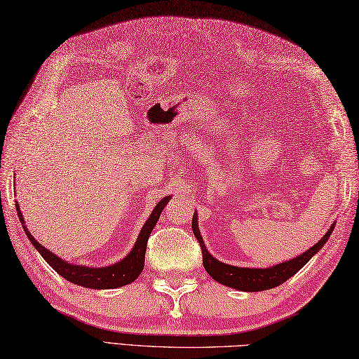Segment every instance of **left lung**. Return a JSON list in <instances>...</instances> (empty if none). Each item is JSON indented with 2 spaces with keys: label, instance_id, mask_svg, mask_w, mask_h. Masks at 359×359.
<instances>
[{
  "label": "left lung",
  "instance_id": "1",
  "mask_svg": "<svg viewBox=\"0 0 359 359\" xmlns=\"http://www.w3.org/2000/svg\"><path fill=\"white\" fill-rule=\"evenodd\" d=\"M334 225H337V222L329 228V231H327L323 236V239L318 241V243H315L313 247L309 248L307 251H304L302 255L290 259V261H285L273 266H266V269H247V266H234V265L224 264L217 261L215 256H211L199 231L197 212L193 215V224H191L193 233L202 247V261H203L205 270H207L210 276L215 280H217L219 284L234 288V290H241V292H262V290L274 288L280 284H284L287 279H290L293 274L299 271L302 266L306 265L310 259L325 245V242L329 241V238L332 236Z\"/></svg>",
  "mask_w": 359,
  "mask_h": 359
}]
</instances>
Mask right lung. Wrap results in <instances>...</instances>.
Segmentation results:
<instances>
[{
	"label": "right lung",
	"mask_w": 359,
	"mask_h": 359,
	"mask_svg": "<svg viewBox=\"0 0 359 359\" xmlns=\"http://www.w3.org/2000/svg\"><path fill=\"white\" fill-rule=\"evenodd\" d=\"M171 201V196H165L162 201H160L154 210H152L151 216L148 217L147 222L143 224L142 230L139 233V238H137L133 250L121 259V261L111 264L108 266H85L80 264H71L65 261V259L58 257L53 255L52 251L44 248L41 243H38L30 231L27 230L25 217L21 215L18 202H15V207H17V212L20 217V222L22 225V230H25L29 241L32 242V245L38 250V253L43 256V259L48 262L53 270H55L60 276H63L66 280L72 282V284L81 285L85 288H93V290H106V288H118L131 284L137 278L140 276L144 265V253H147V242L151 231L154 230L157 220L162 215L163 208L166 203Z\"/></svg>",
	"instance_id": "right-lung-1"
}]
</instances>
